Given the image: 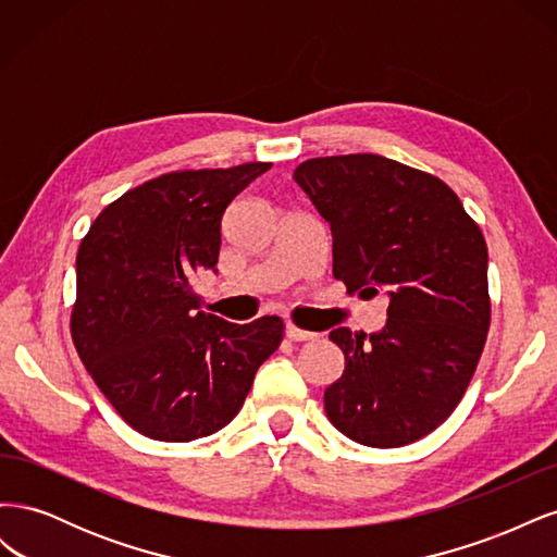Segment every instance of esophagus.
<instances>
[{
    "label": "esophagus",
    "mask_w": 557,
    "mask_h": 557,
    "mask_svg": "<svg viewBox=\"0 0 557 557\" xmlns=\"http://www.w3.org/2000/svg\"><path fill=\"white\" fill-rule=\"evenodd\" d=\"M285 334H288V339H293V342H311V339H315V332H309V330H301V327H297L295 323H288L285 325Z\"/></svg>",
    "instance_id": "34e87169"
}]
</instances>
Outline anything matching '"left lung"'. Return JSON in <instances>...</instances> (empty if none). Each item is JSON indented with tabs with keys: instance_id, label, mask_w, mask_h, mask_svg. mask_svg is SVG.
<instances>
[{
	"instance_id": "1",
	"label": "left lung",
	"mask_w": 557,
	"mask_h": 557,
	"mask_svg": "<svg viewBox=\"0 0 557 557\" xmlns=\"http://www.w3.org/2000/svg\"><path fill=\"white\" fill-rule=\"evenodd\" d=\"M293 178L332 230L334 278L391 299L381 332H330L346 369L325 413L352 442L407 446L444 423L476 372L491 327L483 234L442 178L383 156L313 158Z\"/></svg>"
}]
</instances>
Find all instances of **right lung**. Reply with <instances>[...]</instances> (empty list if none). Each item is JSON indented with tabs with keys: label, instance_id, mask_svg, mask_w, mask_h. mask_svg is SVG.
<instances>
[{
	"label": "right lung",
	"instance_id": "add662e5",
	"mask_svg": "<svg viewBox=\"0 0 557 557\" xmlns=\"http://www.w3.org/2000/svg\"><path fill=\"white\" fill-rule=\"evenodd\" d=\"M269 162L185 170L127 190L95 218L76 256L72 339L125 423L193 442L239 413L283 320L234 325L201 311L193 281L213 269L221 221Z\"/></svg>",
	"mask_w": 557,
	"mask_h": 557
}]
</instances>
